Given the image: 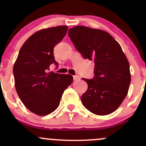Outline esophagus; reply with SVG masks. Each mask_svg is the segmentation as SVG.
Instances as JSON below:
<instances>
[{"label":"esophagus","mask_w":146,"mask_h":146,"mask_svg":"<svg viewBox=\"0 0 146 146\" xmlns=\"http://www.w3.org/2000/svg\"><path fill=\"white\" fill-rule=\"evenodd\" d=\"M80 79V78L78 76H73V80H75V81H76V80H79Z\"/></svg>","instance_id":"1"}]
</instances>
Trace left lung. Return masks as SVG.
<instances>
[{
    "instance_id": "1",
    "label": "left lung",
    "mask_w": 146,
    "mask_h": 146,
    "mask_svg": "<svg viewBox=\"0 0 146 146\" xmlns=\"http://www.w3.org/2000/svg\"><path fill=\"white\" fill-rule=\"evenodd\" d=\"M68 35L84 58L95 61V77L82 78L88 86L81 97L84 107L97 115L114 112L127 95L131 79L129 63L121 47L101 29L76 26Z\"/></svg>"
}]
</instances>
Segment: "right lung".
<instances>
[{"instance_id": "obj_1", "label": "right lung", "mask_w": 146, "mask_h": 146, "mask_svg": "<svg viewBox=\"0 0 146 146\" xmlns=\"http://www.w3.org/2000/svg\"><path fill=\"white\" fill-rule=\"evenodd\" d=\"M67 29V26H57L36 32L22 46L14 64L17 95L24 105L36 115L53 112L73 80L69 74L48 71L51 64L58 66L54 48L64 39Z\"/></svg>"}]
</instances>
